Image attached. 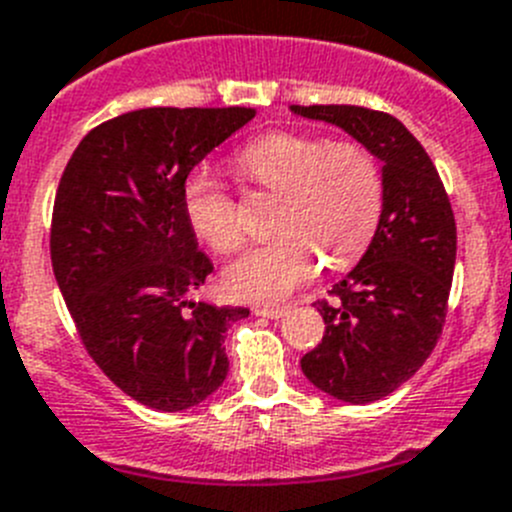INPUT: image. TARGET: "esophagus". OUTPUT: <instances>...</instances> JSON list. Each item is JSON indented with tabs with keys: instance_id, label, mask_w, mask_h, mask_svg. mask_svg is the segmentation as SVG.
<instances>
[{
	"instance_id": "esophagus-1",
	"label": "esophagus",
	"mask_w": 512,
	"mask_h": 512,
	"mask_svg": "<svg viewBox=\"0 0 512 512\" xmlns=\"http://www.w3.org/2000/svg\"><path fill=\"white\" fill-rule=\"evenodd\" d=\"M253 312L259 314V317H266V320H279V317H284V314L289 312V307H256Z\"/></svg>"
}]
</instances>
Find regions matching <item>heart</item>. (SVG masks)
Returning <instances> with one entry per match:
<instances>
[{"instance_id": "obj_1", "label": "heart", "mask_w": 512, "mask_h": 512, "mask_svg": "<svg viewBox=\"0 0 512 512\" xmlns=\"http://www.w3.org/2000/svg\"><path fill=\"white\" fill-rule=\"evenodd\" d=\"M238 167L264 190L281 192L274 225L279 236L251 246L228 264L225 289L248 302H279L320 269L355 259L373 236L383 208V177L358 142L276 131L238 154ZM192 231L225 253L241 243L236 200L210 167H195L182 185Z\"/></svg>"}]
</instances>
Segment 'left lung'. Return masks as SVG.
<instances>
[{
  "instance_id": "left-lung-1",
  "label": "left lung",
  "mask_w": 512,
  "mask_h": 512,
  "mask_svg": "<svg viewBox=\"0 0 512 512\" xmlns=\"http://www.w3.org/2000/svg\"><path fill=\"white\" fill-rule=\"evenodd\" d=\"M337 126L381 167L383 208L373 241L320 302L325 337L299 365L307 381L345 403L386 398L424 365L447 314L457 259L452 205L416 137L396 116L363 106H289Z\"/></svg>"
}]
</instances>
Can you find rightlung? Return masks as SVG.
I'll use <instances>...</instances> for the list:
<instances>
[{
	"label": "right lung",
	"instance_id": "1",
	"mask_svg": "<svg viewBox=\"0 0 512 512\" xmlns=\"http://www.w3.org/2000/svg\"><path fill=\"white\" fill-rule=\"evenodd\" d=\"M253 116L238 106L129 111L88 131L60 177L55 281L88 355L149 409H192L228 375L225 332L248 309L192 299L213 264L182 185Z\"/></svg>",
	"mask_w": 512,
	"mask_h": 512
}]
</instances>
